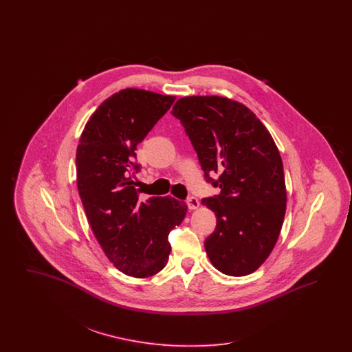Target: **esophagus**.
I'll return each mask as SVG.
<instances>
[{
    "mask_svg": "<svg viewBox=\"0 0 352 352\" xmlns=\"http://www.w3.org/2000/svg\"><path fill=\"white\" fill-rule=\"evenodd\" d=\"M186 203H187V207L190 210H197L199 207V201L195 197H188Z\"/></svg>",
    "mask_w": 352,
    "mask_h": 352,
    "instance_id": "esophagus-1",
    "label": "esophagus"
}]
</instances>
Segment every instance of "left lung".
<instances>
[{
  "label": "left lung",
  "instance_id": "1",
  "mask_svg": "<svg viewBox=\"0 0 352 352\" xmlns=\"http://www.w3.org/2000/svg\"><path fill=\"white\" fill-rule=\"evenodd\" d=\"M178 118L197 151L204 179L219 187L203 198L217 215L204 241L212 265L228 276H247L276 245L286 210L284 166L272 135L245 105L219 96L177 101Z\"/></svg>",
  "mask_w": 352,
  "mask_h": 352
}]
</instances>
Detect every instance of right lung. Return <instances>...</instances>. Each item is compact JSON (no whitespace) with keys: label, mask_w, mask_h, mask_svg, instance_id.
<instances>
[{"label":"right lung","mask_w":352,"mask_h":352,"mask_svg":"<svg viewBox=\"0 0 352 352\" xmlns=\"http://www.w3.org/2000/svg\"><path fill=\"white\" fill-rule=\"evenodd\" d=\"M174 100L145 89L120 91L91 116L76 151V184L95 237L118 270L137 278L166 267L168 234L187 211L170 197L140 201L134 187L137 145Z\"/></svg>","instance_id":"obj_1"}]
</instances>
